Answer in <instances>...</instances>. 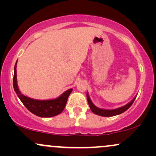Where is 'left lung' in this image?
Wrapping results in <instances>:
<instances>
[{
    "label": "left lung",
    "instance_id": "left-lung-1",
    "mask_svg": "<svg viewBox=\"0 0 156 156\" xmlns=\"http://www.w3.org/2000/svg\"><path fill=\"white\" fill-rule=\"evenodd\" d=\"M87 101H88V103L89 107H90L91 111L94 113V114H97V115H99V116H102V117H113V116H116L118 115V114H120L122 113L125 112V111L128 110V108L131 106V105L133 104V103L135 101L136 98H133L130 103H128V104H126L124 106H122L119 107V108H115V109H104V108H100L98 107H97L93 104V103L91 101L90 98H89L88 92L87 93Z\"/></svg>",
    "mask_w": 156,
    "mask_h": 156
}]
</instances>
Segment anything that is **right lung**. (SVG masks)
<instances>
[{
    "label": "right lung",
    "mask_w": 156,
    "mask_h": 156,
    "mask_svg": "<svg viewBox=\"0 0 156 156\" xmlns=\"http://www.w3.org/2000/svg\"><path fill=\"white\" fill-rule=\"evenodd\" d=\"M17 62V61L16 62L15 69H14L13 87L17 95L27 109L32 114L40 117H55L63 112L64 107L67 104L68 97L72 92L73 89H68L57 98L51 100H36L25 96L19 90L17 86V69H16Z\"/></svg>",
    "instance_id": "obj_1"
}]
</instances>
